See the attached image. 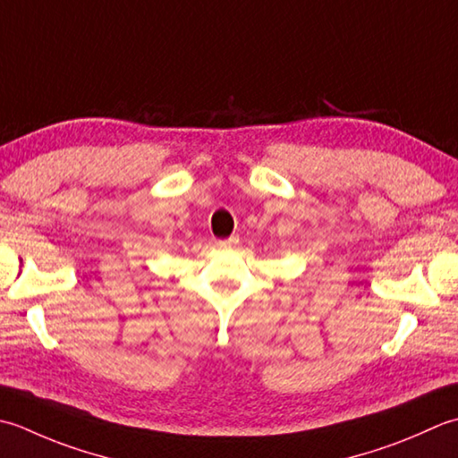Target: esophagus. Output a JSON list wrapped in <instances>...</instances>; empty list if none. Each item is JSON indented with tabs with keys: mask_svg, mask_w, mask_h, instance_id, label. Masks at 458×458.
<instances>
[{
	"mask_svg": "<svg viewBox=\"0 0 458 458\" xmlns=\"http://www.w3.org/2000/svg\"><path fill=\"white\" fill-rule=\"evenodd\" d=\"M237 242H239V237L231 235L229 239H221V241H219V247H223V249H229V247H235Z\"/></svg>",
	"mask_w": 458,
	"mask_h": 458,
	"instance_id": "1",
	"label": "esophagus"
}]
</instances>
